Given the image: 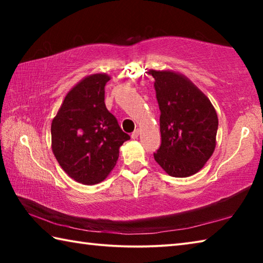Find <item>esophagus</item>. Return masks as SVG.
<instances>
[{
  "instance_id": "obj_1",
  "label": "esophagus",
  "mask_w": 263,
  "mask_h": 263,
  "mask_svg": "<svg viewBox=\"0 0 263 263\" xmlns=\"http://www.w3.org/2000/svg\"><path fill=\"white\" fill-rule=\"evenodd\" d=\"M139 128H136V130L135 131H133L132 132V135H131V137H132V139H137V138H138V136H139Z\"/></svg>"
}]
</instances>
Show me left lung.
Segmentation results:
<instances>
[{"instance_id":"1","label":"left lung","mask_w":263,"mask_h":263,"mask_svg":"<svg viewBox=\"0 0 263 263\" xmlns=\"http://www.w3.org/2000/svg\"><path fill=\"white\" fill-rule=\"evenodd\" d=\"M160 109L161 145L154 159L168 175L201 171L216 147L217 112L210 100L184 75L149 70Z\"/></svg>"}]
</instances>
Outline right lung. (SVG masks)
<instances>
[{
	"label": "right lung",
	"instance_id": "right-lung-1",
	"mask_svg": "<svg viewBox=\"0 0 263 263\" xmlns=\"http://www.w3.org/2000/svg\"><path fill=\"white\" fill-rule=\"evenodd\" d=\"M110 77L92 74L66 95L52 121V151L61 168L79 183L103 181L119 157V147L130 139L104 103Z\"/></svg>",
	"mask_w": 263,
	"mask_h": 263
}]
</instances>
